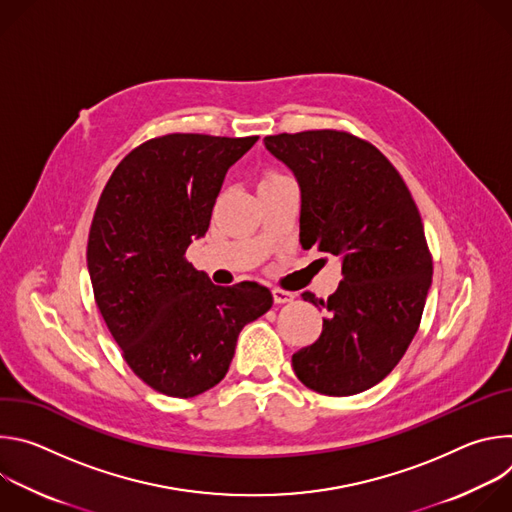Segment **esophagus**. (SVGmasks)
I'll use <instances>...</instances> for the list:
<instances>
[{"label": "esophagus", "mask_w": 512, "mask_h": 512, "mask_svg": "<svg viewBox=\"0 0 512 512\" xmlns=\"http://www.w3.org/2000/svg\"><path fill=\"white\" fill-rule=\"evenodd\" d=\"M271 294H273L275 304H289L291 300H294V294H291V291H285V289H279V287H275Z\"/></svg>", "instance_id": "esophagus-1"}]
</instances>
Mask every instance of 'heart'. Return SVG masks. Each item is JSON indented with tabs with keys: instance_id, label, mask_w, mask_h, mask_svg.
Segmentation results:
<instances>
[{
	"instance_id": "obj_1",
	"label": "heart",
	"mask_w": 512,
	"mask_h": 512,
	"mask_svg": "<svg viewBox=\"0 0 512 512\" xmlns=\"http://www.w3.org/2000/svg\"><path fill=\"white\" fill-rule=\"evenodd\" d=\"M279 178H285V176L279 174V172H275V170H269V172H265V174L261 176V184H267V182H273V180H279Z\"/></svg>"
}]
</instances>
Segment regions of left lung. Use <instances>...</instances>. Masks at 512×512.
I'll use <instances>...</instances> for the list:
<instances>
[{
    "mask_svg": "<svg viewBox=\"0 0 512 512\" xmlns=\"http://www.w3.org/2000/svg\"><path fill=\"white\" fill-rule=\"evenodd\" d=\"M265 148L302 188L300 241L342 261L320 338L291 356L312 391L348 397L381 383L409 348L433 261L415 200L395 166L367 139L340 129L267 135Z\"/></svg>",
    "mask_w": 512,
    "mask_h": 512,
    "instance_id": "left-lung-1",
    "label": "left lung"
}]
</instances>
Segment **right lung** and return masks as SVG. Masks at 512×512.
<instances>
[{
	"label": "right lung",
	"instance_id": "obj_1",
	"mask_svg": "<svg viewBox=\"0 0 512 512\" xmlns=\"http://www.w3.org/2000/svg\"><path fill=\"white\" fill-rule=\"evenodd\" d=\"M257 139L152 137L119 162L99 198L87 245L95 302L129 369L162 395L188 399L221 383L239 332L273 304L267 287L214 285L186 259L227 170Z\"/></svg>",
	"mask_w": 512,
	"mask_h": 512
}]
</instances>
